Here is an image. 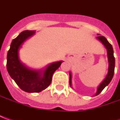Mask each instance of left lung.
Returning a JSON list of instances; mask_svg holds the SVG:
<instances>
[{
    "label": "left lung",
    "mask_w": 120,
    "mask_h": 120,
    "mask_svg": "<svg viewBox=\"0 0 120 120\" xmlns=\"http://www.w3.org/2000/svg\"><path fill=\"white\" fill-rule=\"evenodd\" d=\"M99 36L97 37L96 38L98 40H99L103 44L104 46L106 49V53H107V57H108V62H109V68H108V72L103 80V82L99 84V86L97 87V91L94 96H97L99 94L103 89L107 86L110 82L112 80L114 74V68H115V58L114 57V50L112 48V45L109 42V41L106 38L105 36H101L99 34H97ZM72 72H69V85L72 88Z\"/></svg>",
    "instance_id": "8db88e82"
}]
</instances>
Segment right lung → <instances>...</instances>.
Here are the masks:
<instances>
[{"mask_svg":"<svg viewBox=\"0 0 120 120\" xmlns=\"http://www.w3.org/2000/svg\"><path fill=\"white\" fill-rule=\"evenodd\" d=\"M36 33L24 30L12 40L7 54L6 68L10 77L18 86L27 93H38L46 89L52 82V76L63 61L53 62L41 69L28 67L19 59V52L23 43Z\"/></svg>","mask_w":120,"mask_h":120,"instance_id":"add662e5","label":"right lung"}]
</instances>
